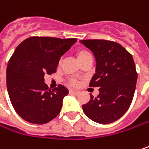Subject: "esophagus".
Instances as JSON below:
<instances>
[{
	"label": "esophagus",
	"instance_id": "esophagus-1",
	"mask_svg": "<svg viewBox=\"0 0 149 149\" xmlns=\"http://www.w3.org/2000/svg\"><path fill=\"white\" fill-rule=\"evenodd\" d=\"M70 94H73V95H77L79 93L78 90H75V89H70Z\"/></svg>",
	"mask_w": 149,
	"mask_h": 149
}]
</instances>
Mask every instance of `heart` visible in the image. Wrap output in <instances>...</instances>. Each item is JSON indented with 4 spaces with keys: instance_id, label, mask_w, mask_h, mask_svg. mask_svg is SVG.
Segmentation results:
<instances>
[{
    "instance_id": "obj_1",
    "label": "heart",
    "mask_w": 149,
    "mask_h": 149,
    "mask_svg": "<svg viewBox=\"0 0 149 149\" xmlns=\"http://www.w3.org/2000/svg\"><path fill=\"white\" fill-rule=\"evenodd\" d=\"M88 55H90V54L88 53L87 50H85V49H79V50L77 52V57L78 61L84 59V57H86V56H88ZM70 83H71L72 85H77V83L75 80H71Z\"/></svg>"
}]
</instances>
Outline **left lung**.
<instances>
[{"instance_id": "left-lung-1", "label": "left lung", "mask_w": 149, "mask_h": 149, "mask_svg": "<svg viewBox=\"0 0 149 149\" xmlns=\"http://www.w3.org/2000/svg\"><path fill=\"white\" fill-rule=\"evenodd\" d=\"M92 51L95 73L89 86L99 87V95H90L83 111L91 120L106 125L120 118L133 100L137 73L132 55L120 44L107 40H81Z\"/></svg>"}]
</instances>
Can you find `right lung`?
I'll return each mask as SVG.
<instances>
[{
  "label": "right lung",
  "mask_w": 149,
  "mask_h": 149,
  "mask_svg": "<svg viewBox=\"0 0 149 149\" xmlns=\"http://www.w3.org/2000/svg\"><path fill=\"white\" fill-rule=\"evenodd\" d=\"M76 42L32 36L16 47L7 64V88L14 110L25 121L43 125L60 113L69 91L61 84L51 91L44 76L56 72L61 57Z\"/></svg>",
  "instance_id": "add662e5"
}]
</instances>
